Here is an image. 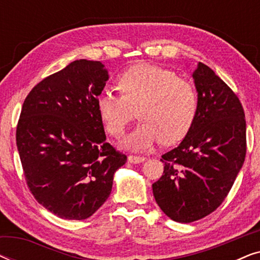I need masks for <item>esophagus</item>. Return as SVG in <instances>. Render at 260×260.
Returning <instances> with one entry per match:
<instances>
[{"instance_id":"1","label":"esophagus","mask_w":260,"mask_h":260,"mask_svg":"<svg viewBox=\"0 0 260 260\" xmlns=\"http://www.w3.org/2000/svg\"><path fill=\"white\" fill-rule=\"evenodd\" d=\"M147 157H144V156H134V155H130L129 157H127V162L129 163H134V165H137V163H141V162H144Z\"/></svg>"}]
</instances>
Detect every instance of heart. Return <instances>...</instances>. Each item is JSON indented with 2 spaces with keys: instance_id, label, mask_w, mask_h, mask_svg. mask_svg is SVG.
Masks as SVG:
<instances>
[{
  "instance_id": "b5f03b06",
  "label": "heart",
  "mask_w": 260,
  "mask_h": 260,
  "mask_svg": "<svg viewBox=\"0 0 260 260\" xmlns=\"http://www.w3.org/2000/svg\"><path fill=\"white\" fill-rule=\"evenodd\" d=\"M117 86L122 94L103 91L97 98V109L108 133L120 137L140 108L138 116L143 122L122 141L125 149L145 151L161 140L173 144L182 140L193 125L195 91L173 71L138 63L120 74Z\"/></svg>"
}]
</instances>
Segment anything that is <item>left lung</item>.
I'll return each mask as SVG.
<instances>
[{"mask_svg":"<svg viewBox=\"0 0 260 260\" xmlns=\"http://www.w3.org/2000/svg\"><path fill=\"white\" fill-rule=\"evenodd\" d=\"M197 113L183 141L162 155L163 175L152 183L159 208L177 222L211 214L232 188L246 155L244 109L214 71L199 62L191 74Z\"/></svg>","mask_w":260,"mask_h":260,"instance_id":"1","label":"left lung"}]
</instances>
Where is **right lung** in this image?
<instances>
[{"instance_id":"right-lung-1","label":"right lung","mask_w":260,"mask_h":260,"mask_svg":"<svg viewBox=\"0 0 260 260\" xmlns=\"http://www.w3.org/2000/svg\"><path fill=\"white\" fill-rule=\"evenodd\" d=\"M108 80L101 61L76 60L24 99L16 129L24 176L39 204L61 219L90 218L126 162L106 143L98 113L97 98Z\"/></svg>"}]
</instances>
